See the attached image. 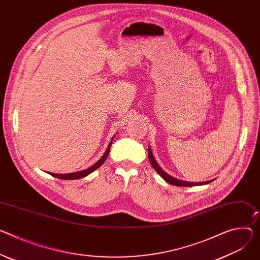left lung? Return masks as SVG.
I'll use <instances>...</instances> for the list:
<instances>
[{"label": "left lung", "mask_w": 260, "mask_h": 260, "mask_svg": "<svg viewBox=\"0 0 260 260\" xmlns=\"http://www.w3.org/2000/svg\"><path fill=\"white\" fill-rule=\"evenodd\" d=\"M148 159L150 161V164L152 165L153 169L165 179L167 182H169L170 184H173V185H176V186H193V185H201V184H207L209 182H211L214 179L211 180H207V181H203V182H188V181H184V180H180V179H177V178H174L172 176H170L169 174H167L166 172H165L159 166L158 164L155 161L154 157H153V154H152V151H151V148L148 147Z\"/></svg>", "instance_id": "1"}]
</instances>
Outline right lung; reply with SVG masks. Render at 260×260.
Here are the masks:
<instances>
[{
    "instance_id": "1",
    "label": "right lung",
    "mask_w": 260,
    "mask_h": 260,
    "mask_svg": "<svg viewBox=\"0 0 260 260\" xmlns=\"http://www.w3.org/2000/svg\"><path fill=\"white\" fill-rule=\"evenodd\" d=\"M115 137V136H114ZM114 137L112 138V140L110 141V144L105 152V154L101 157V159H99L95 164L93 165V166H91L90 168L86 169V170H83V171H78V172H74V173H68V174H55V173H50L52 176H55L57 178H60V179H66V180H72V179H79V178H83L87 175H89L90 173H92L93 171H95L98 168H100L102 165L105 162L106 158L108 157L109 155V152H110V147L112 145V142H113V139Z\"/></svg>"
}]
</instances>
